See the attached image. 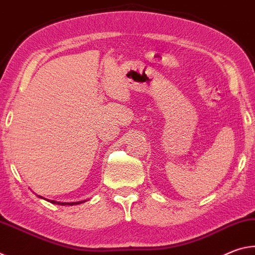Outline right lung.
I'll return each instance as SVG.
<instances>
[{
	"instance_id": "add662e5",
	"label": "right lung",
	"mask_w": 255,
	"mask_h": 255,
	"mask_svg": "<svg viewBox=\"0 0 255 255\" xmlns=\"http://www.w3.org/2000/svg\"><path fill=\"white\" fill-rule=\"evenodd\" d=\"M38 197L41 198V199H44L43 197H40V195H38ZM47 201L51 202V203H54V204H60V206H73V204H80L82 202H86V201H79V202H57V201H54V200H47Z\"/></svg>"
}]
</instances>
